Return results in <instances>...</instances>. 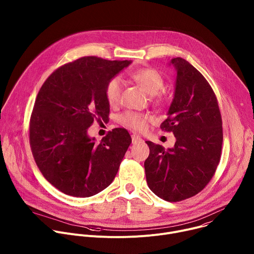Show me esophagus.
I'll list each match as a JSON object with an SVG mask.
<instances>
[{"instance_id": "esophagus-1", "label": "esophagus", "mask_w": 254, "mask_h": 254, "mask_svg": "<svg viewBox=\"0 0 254 254\" xmlns=\"http://www.w3.org/2000/svg\"><path fill=\"white\" fill-rule=\"evenodd\" d=\"M131 141H132V143H137V142L141 141V138L139 135L133 133V134H131Z\"/></svg>"}]
</instances>
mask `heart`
<instances>
[{"label": "heart", "mask_w": 254, "mask_h": 254, "mask_svg": "<svg viewBox=\"0 0 254 254\" xmlns=\"http://www.w3.org/2000/svg\"><path fill=\"white\" fill-rule=\"evenodd\" d=\"M131 79L149 95H157L165 85V79L160 72L155 68H141L131 73ZM105 98L108 104L115 106L121 100L122 95V82L119 78H113L105 85ZM156 104H162L163 99L160 96L154 98ZM119 121L122 125L132 128L142 129L149 121V117L146 115L137 114L134 112H126L119 117Z\"/></svg>", "instance_id": "heart-1"}]
</instances>
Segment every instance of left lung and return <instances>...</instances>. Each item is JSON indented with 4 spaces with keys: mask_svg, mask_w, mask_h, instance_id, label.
<instances>
[{
    "mask_svg": "<svg viewBox=\"0 0 254 254\" xmlns=\"http://www.w3.org/2000/svg\"><path fill=\"white\" fill-rule=\"evenodd\" d=\"M177 71L173 101L161 128L172 131L175 146L165 150L146 141L144 161L149 188L163 200L179 202L201 192L215 174L222 150V119L216 95L200 72L187 60L170 62Z\"/></svg>",
    "mask_w": 254,
    "mask_h": 254,
    "instance_id": "obj_1",
    "label": "left lung"
}]
</instances>
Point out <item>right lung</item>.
Instances as JSON below:
<instances>
[{
  "label": "right lung",
  "instance_id": "obj_1",
  "mask_svg": "<svg viewBox=\"0 0 254 254\" xmlns=\"http://www.w3.org/2000/svg\"><path fill=\"white\" fill-rule=\"evenodd\" d=\"M131 61L95 56L56 69L35 100L30 120L34 160L48 182L62 193L90 197L114 181L131 137L115 128L99 142L87 134L95 120L110 115L105 85Z\"/></svg>",
  "mask_w": 254,
  "mask_h": 254
}]
</instances>
